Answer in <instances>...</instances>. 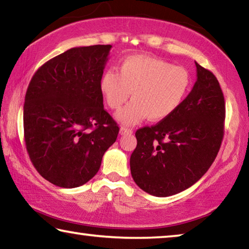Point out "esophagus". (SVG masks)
Wrapping results in <instances>:
<instances>
[{
	"instance_id": "34e87169",
	"label": "esophagus",
	"mask_w": 249,
	"mask_h": 249,
	"mask_svg": "<svg viewBox=\"0 0 249 249\" xmlns=\"http://www.w3.org/2000/svg\"><path fill=\"white\" fill-rule=\"evenodd\" d=\"M133 133V129H130L128 127H125V126H122L120 128V134L121 135H128V134H132Z\"/></svg>"
}]
</instances>
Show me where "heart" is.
I'll list each match as a JSON object with an SVG mask.
<instances>
[{
	"label": "heart",
	"instance_id": "heart-1",
	"mask_svg": "<svg viewBox=\"0 0 249 249\" xmlns=\"http://www.w3.org/2000/svg\"><path fill=\"white\" fill-rule=\"evenodd\" d=\"M191 87L192 77L183 67L142 54L125 58L119 73L107 70L99 82L105 103L113 109H119L132 92V102L115 115L123 125L138 124L147 117L154 122L167 119L182 105Z\"/></svg>",
	"mask_w": 249,
	"mask_h": 249
}]
</instances>
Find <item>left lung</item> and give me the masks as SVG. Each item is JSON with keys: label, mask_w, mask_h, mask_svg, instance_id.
<instances>
[{"label": "left lung", "mask_w": 249, "mask_h": 249, "mask_svg": "<svg viewBox=\"0 0 249 249\" xmlns=\"http://www.w3.org/2000/svg\"><path fill=\"white\" fill-rule=\"evenodd\" d=\"M196 81L174 114L137 129L130 174L138 187L155 196H169L200 180L220 150L225 102L217 79L197 62Z\"/></svg>", "instance_id": "1"}]
</instances>
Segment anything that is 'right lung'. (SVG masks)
Listing matches in <instances>:
<instances>
[{
	"mask_svg": "<svg viewBox=\"0 0 249 249\" xmlns=\"http://www.w3.org/2000/svg\"><path fill=\"white\" fill-rule=\"evenodd\" d=\"M111 45L74 47L50 59L29 82L24 136L34 167L60 188H77L99 171L119 126L99 89Z\"/></svg>",
	"mask_w": 249,
	"mask_h": 249,
	"instance_id": "right-lung-1",
	"label": "right lung"
}]
</instances>
